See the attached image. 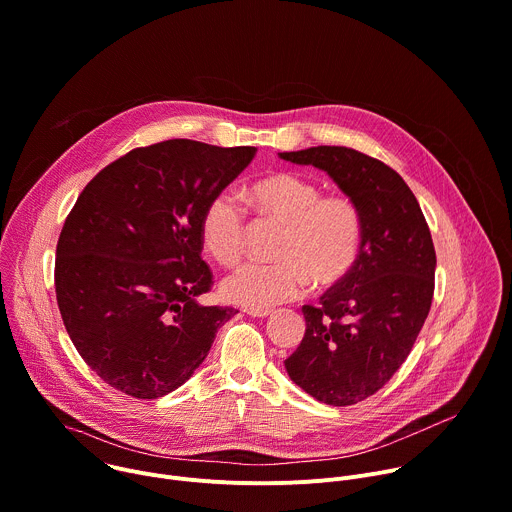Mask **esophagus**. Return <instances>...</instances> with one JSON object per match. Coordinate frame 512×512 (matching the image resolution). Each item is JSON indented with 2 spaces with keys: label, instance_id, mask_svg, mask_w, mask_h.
<instances>
[{
  "label": "esophagus",
  "instance_id": "34e87169",
  "mask_svg": "<svg viewBox=\"0 0 512 512\" xmlns=\"http://www.w3.org/2000/svg\"><path fill=\"white\" fill-rule=\"evenodd\" d=\"M245 314L251 316V318H267V316H271L273 312H271V310H253V308H245Z\"/></svg>",
  "mask_w": 512,
  "mask_h": 512
}]
</instances>
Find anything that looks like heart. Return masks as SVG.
Here are the masks:
<instances>
[{"label": "heart", "mask_w": 512, "mask_h": 512, "mask_svg": "<svg viewBox=\"0 0 512 512\" xmlns=\"http://www.w3.org/2000/svg\"><path fill=\"white\" fill-rule=\"evenodd\" d=\"M247 198L269 221L283 227L273 265H245L231 273L221 294L233 304L265 310L300 298L308 285L328 289L354 269L362 247V218L342 194L322 196V188L298 174L277 172L249 186ZM208 253L235 265L245 247V214L231 194L214 196L200 225Z\"/></svg>", "instance_id": "heart-1"}]
</instances>
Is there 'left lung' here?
I'll return each instance as SVG.
<instances>
[{
	"label": "left lung",
	"mask_w": 512,
	"mask_h": 512,
	"mask_svg": "<svg viewBox=\"0 0 512 512\" xmlns=\"http://www.w3.org/2000/svg\"><path fill=\"white\" fill-rule=\"evenodd\" d=\"M279 158L326 172L362 218L354 269L318 306L302 308L306 334L285 360L289 379L320 403L354 405L389 383L429 314L431 233L405 180L371 156L318 145Z\"/></svg>",
	"instance_id": "left-lung-1"
}]
</instances>
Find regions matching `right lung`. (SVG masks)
<instances>
[{
	"mask_svg": "<svg viewBox=\"0 0 512 512\" xmlns=\"http://www.w3.org/2000/svg\"><path fill=\"white\" fill-rule=\"evenodd\" d=\"M255 148L168 139L103 168L56 245V302L66 332L113 389L158 399L184 385L237 310L202 306V214Z\"/></svg>",
	"mask_w": 512,
	"mask_h": 512,
	"instance_id": "add662e5",
	"label": "right lung"
}]
</instances>
